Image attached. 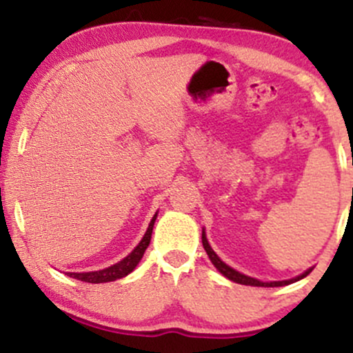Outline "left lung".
<instances>
[{"label":"left lung","mask_w":353,"mask_h":353,"mask_svg":"<svg viewBox=\"0 0 353 353\" xmlns=\"http://www.w3.org/2000/svg\"><path fill=\"white\" fill-rule=\"evenodd\" d=\"M201 241H203V248H205L206 254H208L210 261L213 263V266H215V268L219 270V272L222 273V275L225 276V279L232 280V282H236V283H241V285H251V287H285V285H290V283H294V282H299V280H302V279H304V276H307L309 273L312 272V268H307L304 273H301V275L294 276V279L276 280V282H263V280L252 279V276H248V275H244V273L237 272V270H234L232 266L227 265L225 261H222V259L219 258V254H216V252L212 249V245H210L208 239H206L205 227H203V229H201Z\"/></svg>","instance_id":"obj_1"}]
</instances>
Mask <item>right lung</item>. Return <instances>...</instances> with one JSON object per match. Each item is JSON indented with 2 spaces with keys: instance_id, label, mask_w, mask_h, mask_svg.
<instances>
[{
  "instance_id": "1",
  "label": "right lung",
  "mask_w": 353,
  "mask_h": 353,
  "mask_svg": "<svg viewBox=\"0 0 353 353\" xmlns=\"http://www.w3.org/2000/svg\"><path fill=\"white\" fill-rule=\"evenodd\" d=\"M157 215L159 212H155V215L152 216L150 223H148V229L145 232V236L141 237V241L138 243L137 248L123 258L121 261H117L116 265H110L108 268L104 270H97V272H68L65 275L71 276L74 280H81V282H87V283H105V282H114V280H119L123 276L130 275L134 268L138 266V263L141 261L145 254V249L148 248L152 239V230H154V223L157 220Z\"/></svg>"
}]
</instances>
